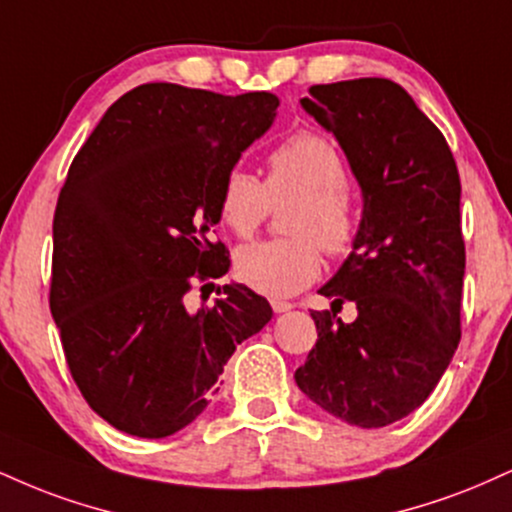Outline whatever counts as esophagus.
Instances as JSON below:
<instances>
[{"label":"esophagus","mask_w":512,"mask_h":512,"mask_svg":"<svg viewBox=\"0 0 512 512\" xmlns=\"http://www.w3.org/2000/svg\"><path fill=\"white\" fill-rule=\"evenodd\" d=\"M272 310L276 312V315H281V312L293 310V305L288 303V300H279V298H274V300H272Z\"/></svg>","instance_id":"34e87169"}]
</instances>
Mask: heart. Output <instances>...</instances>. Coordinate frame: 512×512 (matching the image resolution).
Instances as JSON below:
<instances>
[{"instance_id": "heart-1", "label": "heart", "mask_w": 512, "mask_h": 512, "mask_svg": "<svg viewBox=\"0 0 512 512\" xmlns=\"http://www.w3.org/2000/svg\"><path fill=\"white\" fill-rule=\"evenodd\" d=\"M348 169L341 152L324 135L300 131L276 147L267 162V181L233 166L219 188V217L236 236H252L269 207L295 200L286 219L293 238L243 245L233 272L252 291L298 293L322 272V249L341 255L353 245L357 219L348 197Z\"/></svg>"}]
</instances>
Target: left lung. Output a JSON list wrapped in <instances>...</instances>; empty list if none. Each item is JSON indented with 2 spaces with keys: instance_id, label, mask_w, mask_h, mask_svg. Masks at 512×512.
I'll return each instance as SVG.
<instances>
[{
  "instance_id": "1",
  "label": "left lung",
  "mask_w": 512,
  "mask_h": 512,
  "mask_svg": "<svg viewBox=\"0 0 512 512\" xmlns=\"http://www.w3.org/2000/svg\"><path fill=\"white\" fill-rule=\"evenodd\" d=\"M303 109L341 145L362 217L353 252L319 288L350 300L312 312L317 346L295 384L338 420L377 429L403 420L436 389L460 341L465 243L460 176L439 128L386 78L312 85Z\"/></svg>"
}]
</instances>
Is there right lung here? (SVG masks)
<instances>
[{
	"mask_svg": "<svg viewBox=\"0 0 512 512\" xmlns=\"http://www.w3.org/2000/svg\"><path fill=\"white\" fill-rule=\"evenodd\" d=\"M272 92L147 83L119 97L73 159L54 212L49 307L83 398L114 429L164 439L219 391L238 343L272 307L243 283L188 310L190 279L229 272L219 188L272 128Z\"/></svg>",
	"mask_w": 512,
	"mask_h": 512,
	"instance_id": "obj_1",
	"label": "right lung"
}]
</instances>
